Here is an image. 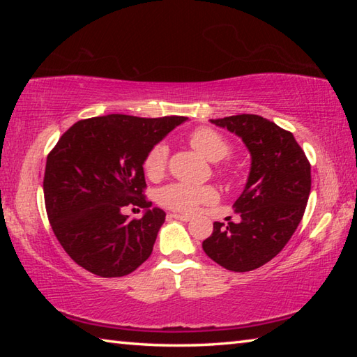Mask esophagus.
I'll return each mask as SVG.
<instances>
[{"label": "esophagus", "instance_id": "34e87169", "mask_svg": "<svg viewBox=\"0 0 357 357\" xmlns=\"http://www.w3.org/2000/svg\"><path fill=\"white\" fill-rule=\"evenodd\" d=\"M168 217H172V219H178V220H183V222H189L192 217L190 215H185V214H178V213H170Z\"/></svg>", "mask_w": 357, "mask_h": 357}]
</instances>
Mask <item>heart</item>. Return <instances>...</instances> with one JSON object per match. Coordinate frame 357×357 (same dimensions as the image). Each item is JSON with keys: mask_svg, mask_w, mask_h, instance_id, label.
Returning a JSON list of instances; mask_svg holds the SVG:
<instances>
[{"mask_svg": "<svg viewBox=\"0 0 357 357\" xmlns=\"http://www.w3.org/2000/svg\"><path fill=\"white\" fill-rule=\"evenodd\" d=\"M190 146L211 162H220L231 154V144L211 128H198L189 135ZM168 164V146L164 142L153 144L143 159V170L149 179L164 176ZM219 173H228L220 168ZM219 193L213 185H190L184 183L167 184L157 192V203L178 213H193L200 204L214 203Z\"/></svg>", "mask_w": 357, "mask_h": 357, "instance_id": "heart-1", "label": "heart"}]
</instances>
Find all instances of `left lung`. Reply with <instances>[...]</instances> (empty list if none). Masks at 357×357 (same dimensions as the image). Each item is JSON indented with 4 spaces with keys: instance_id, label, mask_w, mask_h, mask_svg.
Wrapping results in <instances>:
<instances>
[{
    "instance_id": "obj_1",
    "label": "left lung",
    "mask_w": 357,
    "mask_h": 357,
    "mask_svg": "<svg viewBox=\"0 0 357 357\" xmlns=\"http://www.w3.org/2000/svg\"><path fill=\"white\" fill-rule=\"evenodd\" d=\"M211 123L243 138L252 155L245 189L234 202L239 223L214 222L203 250L217 264L247 273L271 261L302 220L310 195V162L291 132L258 114H236Z\"/></svg>"
}]
</instances>
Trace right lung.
<instances>
[{
  "label": "right lung",
  "instance_id": "1",
  "mask_svg": "<svg viewBox=\"0 0 357 357\" xmlns=\"http://www.w3.org/2000/svg\"><path fill=\"white\" fill-rule=\"evenodd\" d=\"M184 116L107 114L77 121L47 155L44 198L66 253L99 277L128 275L153 252L165 213L144 197L143 159ZM147 209L142 220L120 213Z\"/></svg>",
  "mask_w": 357,
  "mask_h": 357
}]
</instances>
